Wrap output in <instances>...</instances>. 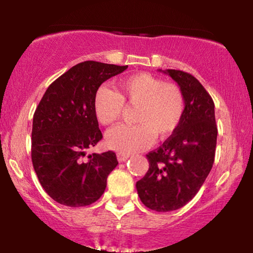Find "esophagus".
Masks as SVG:
<instances>
[{"label": "esophagus", "mask_w": 253, "mask_h": 253, "mask_svg": "<svg viewBox=\"0 0 253 253\" xmlns=\"http://www.w3.org/2000/svg\"><path fill=\"white\" fill-rule=\"evenodd\" d=\"M118 160L120 161V163H123V161H126L127 159L129 158V154H123V153H118Z\"/></svg>", "instance_id": "34e87169"}]
</instances>
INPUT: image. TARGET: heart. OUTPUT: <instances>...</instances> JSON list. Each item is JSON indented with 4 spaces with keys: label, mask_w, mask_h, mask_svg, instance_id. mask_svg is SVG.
Masks as SVG:
<instances>
[{
    "label": "heart",
    "mask_w": 253,
    "mask_h": 253,
    "mask_svg": "<svg viewBox=\"0 0 253 253\" xmlns=\"http://www.w3.org/2000/svg\"><path fill=\"white\" fill-rule=\"evenodd\" d=\"M125 103L138 106L136 125H120L108 130L106 145L123 154L139 152L151 145L154 136L166 139L180 126L185 114V96L174 84L147 73L119 81L118 92L101 86L94 96V113L100 124L109 126L124 114Z\"/></svg>",
    "instance_id": "heart-1"
}]
</instances>
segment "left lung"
Wrapping results in <instances>:
<instances>
[{"mask_svg": "<svg viewBox=\"0 0 253 253\" xmlns=\"http://www.w3.org/2000/svg\"><path fill=\"white\" fill-rule=\"evenodd\" d=\"M164 73L179 84L186 106L178 129L146 154L150 169L136 182L142 204L158 212L180 209L198 193L214 163L218 134L214 102L203 84L186 72Z\"/></svg>", "mask_w": 253, "mask_h": 253, "instance_id": "obj_1", "label": "left lung"}]
</instances>
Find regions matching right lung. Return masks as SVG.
I'll use <instances>...</instances> for the list:
<instances>
[{
	"mask_svg": "<svg viewBox=\"0 0 253 253\" xmlns=\"http://www.w3.org/2000/svg\"><path fill=\"white\" fill-rule=\"evenodd\" d=\"M128 66L84 61L57 78L35 109L32 161L40 184L55 202L81 208L105 192L118 165L113 151L89 154L102 139L94 113V96L102 82Z\"/></svg>",
	"mask_w": 253,
	"mask_h": 253,
	"instance_id": "1",
	"label": "right lung"
}]
</instances>
